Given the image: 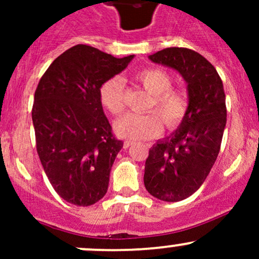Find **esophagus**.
Listing matches in <instances>:
<instances>
[{"instance_id": "obj_1", "label": "esophagus", "mask_w": 259, "mask_h": 259, "mask_svg": "<svg viewBox=\"0 0 259 259\" xmlns=\"http://www.w3.org/2000/svg\"><path fill=\"white\" fill-rule=\"evenodd\" d=\"M134 144V142H132V140H126V142H124V146L125 148H129L130 145Z\"/></svg>"}]
</instances>
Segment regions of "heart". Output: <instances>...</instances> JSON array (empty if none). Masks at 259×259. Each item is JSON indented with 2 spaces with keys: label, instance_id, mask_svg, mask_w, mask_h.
<instances>
[{
  "label": "heart",
  "instance_id": "1",
  "mask_svg": "<svg viewBox=\"0 0 259 259\" xmlns=\"http://www.w3.org/2000/svg\"><path fill=\"white\" fill-rule=\"evenodd\" d=\"M143 88L153 95L150 109L158 114L140 115L127 113L115 122V133L120 138L132 140H145L156 137L163 130V121L168 127H176L184 119L188 111V98L185 93L171 89V77L160 69H145L137 75ZM100 103L109 113L117 115L125 108L124 82L119 76L106 80L99 89Z\"/></svg>",
  "mask_w": 259,
  "mask_h": 259
}]
</instances>
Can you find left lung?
<instances>
[{"mask_svg": "<svg viewBox=\"0 0 259 259\" xmlns=\"http://www.w3.org/2000/svg\"><path fill=\"white\" fill-rule=\"evenodd\" d=\"M149 60L176 70L187 82V114L176 132L151 146L144 170V185L153 197L179 202L199 189L221 150L227 122L223 82L213 65L193 50L164 49Z\"/></svg>", "mask_w": 259, "mask_h": 259, "instance_id": "obj_1", "label": "left lung"}]
</instances>
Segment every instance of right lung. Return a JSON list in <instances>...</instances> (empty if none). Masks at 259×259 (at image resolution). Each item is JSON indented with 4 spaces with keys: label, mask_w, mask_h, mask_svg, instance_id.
<instances>
[{
    "label": "right lung",
    "mask_w": 259,
    "mask_h": 259,
    "mask_svg": "<svg viewBox=\"0 0 259 259\" xmlns=\"http://www.w3.org/2000/svg\"><path fill=\"white\" fill-rule=\"evenodd\" d=\"M133 59L76 45L55 59L38 82L32 108L36 149L54 189L71 204L93 205L108 192L122 142L111 133L99 89Z\"/></svg>",
    "instance_id": "obj_1"
}]
</instances>
